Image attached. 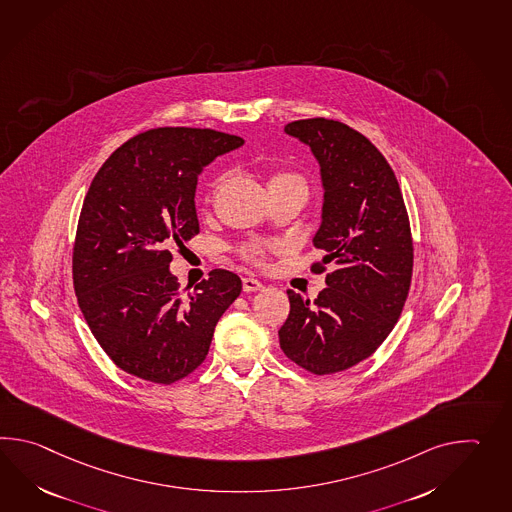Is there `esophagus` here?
Here are the masks:
<instances>
[{"instance_id":"obj_1","label":"esophagus","mask_w":512,"mask_h":512,"mask_svg":"<svg viewBox=\"0 0 512 512\" xmlns=\"http://www.w3.org/2000/svg\"><path fill=\"white\" fill-rule=\"evenodd\" d=\"M242 288H244V292H257V290H261L262 283L259 279H255V277H244L242 279Z\"/></svg>"}]
</instances>
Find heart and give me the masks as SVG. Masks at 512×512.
Returning <instances> with one entry per match:
<instances>
[{"label":"heart","instance_id":"obj_1","mask_svg":"<svg viewBox=\"0 0 512 512\" xmlns=\"http://www.w3.org/2000/svg\"><path fill=\"white\" fill-rule=\"evenodd\" d=\"M286 180H299L296 174H290V172H275L270 176V183H268V187L273 185V183L286 182ZM244 255H246V259H250L251 262H255V264H262V262L266 261V248L264 246H248L246 250H244Z\"/></svg>","mask_w":512,"mask_h":512}]
</instances>
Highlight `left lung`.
I'll return each instance as SVG.
<instances>
[{
    "label": "left lung",
    "mask_w": 512,
    "mask_h": 512,
    "mask_svg": "<svg viewBox=\"0 0 512 512\" xmlns=\"http://www.w3.org/2000/svg\"><path fill=\"white\" fill-rule=\"evenodd\" d=\"M284 132L318 159L325 193L312 242L325 257L312 270L332 262L334 272L314 301L286 292L279 343L299 367L332 375L375 353L400 318L413 272L408 211L386 158L351 126L316 117Z\"/></svg>",
    "instance_id": "1"
}]
</instances>
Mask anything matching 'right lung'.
<instances>
[{
	"instance_id": "add662e5",
	"label": "right lung",
	"mask_w": 512,
	"mask_h": 512,
	"mask_svg": "<svg viewBox=\"0 0 512 512\" xmlns=\"http://www.w3.org/2000/svg\"><path fill=\"white\" fill-rule=\"evenodd\" d=\"M244 139L165 126L128 139L95 174L73 246L79 307L104 353L126 373L169 386L209 353L216 323L239 297L237 273L213 270L182 296L169 244L198 235V174Z\"/></svg>"
}]
</instances>
